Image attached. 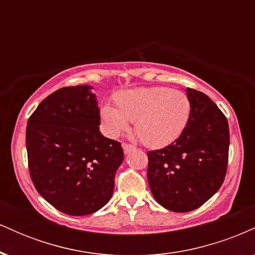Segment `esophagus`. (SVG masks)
I'll return each mask as SVG.
<instances>
[{
	"mask_svg": "<svg viewBox=\"0 0 255 255\" xmlns=\"http://www.w3.org/2000/svg\"><path fill=\"white\" fill-rule=\"evenodd\" d=\"M122 147H124L125 153H129L130 151L135 150V146H133V145H130V144H127V142H125V144L122 145Z\"/></svg>",
	"mask_w": 255,
	"mask_h": 255,
	"instance_id": "esophagus-1",
	"label": "esophagus"
}]
</instances>
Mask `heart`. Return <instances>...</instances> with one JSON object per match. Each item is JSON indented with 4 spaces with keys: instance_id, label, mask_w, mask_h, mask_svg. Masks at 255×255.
Returning <instances> with one entry per match:
<instances>
[{
    "instance_id": "1",
    "label": "heart",
    "mask_w": 255,
    "mask_h": 255,
    "mask_svg": "<svg viewBox=\"0 0 255 255\" xmlns=\"http://www.w3.org/2000/svg\"><path fill=\"white\" fill-rule=\"evenodd\" d=\"M118 109L105 105L102 109L107 129L118 136L134 122V130L148 147H163L181 135L191 115V102L181 91L169 87H141L119 93Z\"/></svg>"
}]
</instances>
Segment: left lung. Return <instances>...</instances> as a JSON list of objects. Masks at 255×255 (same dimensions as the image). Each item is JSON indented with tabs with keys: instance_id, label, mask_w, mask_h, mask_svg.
Masks as SVG:
<instances>
[{
	"instance_id": "1",
	"label": "left lung",
	"mask_w": 255,
	"mask_h": 255,
	"mask_svg": "<svg viewBox=\"0 0 255 255\" xmlns=\"http://www.w3.org/2000/svg\"><path fill=\"white\" fill-rule=\"evenodd\" d=\"M188 124L170 145L148 151L147 180L165 209L189 212L206 203L223 184L229 157V125L209 96L186 89Z\"/></svg>"
}]
</instances>
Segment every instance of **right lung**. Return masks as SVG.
<instances>
[{"mask_svg": "<svg viewBox=\"0 0 255 255\" xmlns=\"http://www.w3.org/2000/svg\"><path fill=\"white\" fill-rule=\"evenodd\" d=\"M101 114L91 86L58 89L40 102L26 127L30 176L58 211L86 216L110 200L124 160L121 142L99 131Z\"/></svg>", "mask_w": 255, "mask_h": 255, "instance_id": "right-lung-1", "label": "right lung"}]
</instances>
